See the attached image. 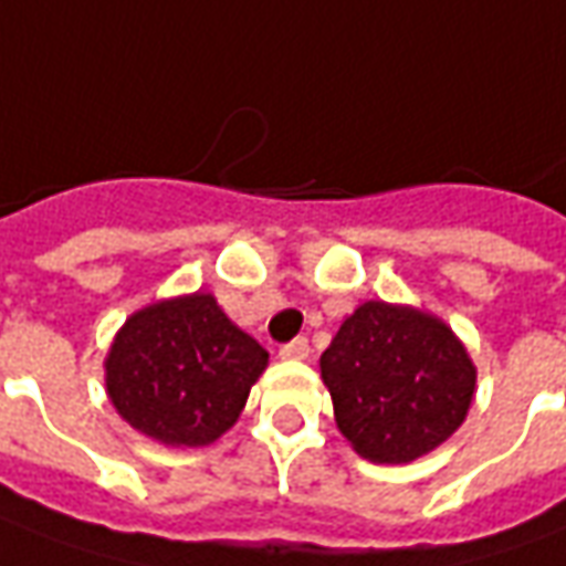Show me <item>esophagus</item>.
Listing matches in <instances>:
<instances>
[{"instance_id": "34e87169", "label": "esophagus", "mask_w": 566, "mask_h": 566, "mask_svg": "<svg viewBox=\"0 0 566 566\" xmlns=\"http://www.w3.org/2000/svg\"><path fill=\"white\" fill-rule=\"evenodd\" d=\"M279 355H282L284 361H306V358H310V339H291V343H284L282 349H279Z\"/></svg>"}]
</instances>
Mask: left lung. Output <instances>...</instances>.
Segmentation results:
<instances>
[{"mask_svg":"<svg viewBox=\"0 0 566 566\" xmlns=\"http://www.w3.org/2000/svg\"><path fill=\"white\" fill-rule=\"evenodd\" d=\"M334 420L358 457L413 462L460 429L478 367L453 327L432 312L367 300L322 352Z\"/></svg>","mask_w":566,"mask_h":566,"instance_id":"1","label":"left lung"}]
</instances>
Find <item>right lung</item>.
Masks as SVG:
<instances>
[{
  "mask_svg": "<svg viewBox=\"0 0 566 566\" xmlns=\"http://www.w3.org/2000/svg\"><path fill=\"white\" fill-rule=\"evenodd\" d=\"M270 352L220 310L180 294L132 312L104 358L116 413L165 448H208L242 417Z\"/></svg>",
  "mask_w": 566,
  "mask_h": 566,
  "instance_id": "1",
  "label": "right lung"
}]
</instances>
